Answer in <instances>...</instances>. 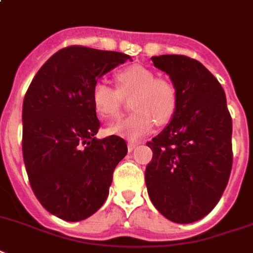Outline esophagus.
<instances>
[{"label": "esophagus", "instance_id": "esophagus-1", "mask_svg": "<svg viewBox=\"0 0 253 253\" xmlns=\"http://www.w3.org/2000/svg\"><path fill=\"white\" fill-rule=\"evenodd\" d=\"M137 143H134V142H128V150L129 151H133V150L135 149V147H137Z\"/></svg>", "mask_w": 253, "mask_h": 253}]
</instances>
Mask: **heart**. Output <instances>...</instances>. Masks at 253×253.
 <instances>
[{
	"instance_id": "b5f03b06",
	"label": "heart",
	"mask_w": 253,
	"mask_h": 253,
	"mask_svg": "<svg viewBox=\"0 0 253 253\" xmlns=\"http://www.w3.org/2000/svg\"><path fill=\"white\" fill-rule=\"evenodd\" d=\"M116 87L98 81L91 91V102L97 115L103 120L119 118L124 98L133 95V114L108 126V133L129 139H138L150 133L155 123L166 124L176 112L177 90L167 79L156 77L146 67L130 66L119 71Z\"/></svg>"
}]
</instances>
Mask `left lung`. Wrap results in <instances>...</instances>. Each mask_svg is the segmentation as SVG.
Returning a JSON list of instances; mask_svg holds the SVG:
<instances>
[{
  "label": "left lung",
  "mask_w": 253,
  "mask_h": 253,
  "mask_svg": "<svg viewBox=\"0 0 253 253\" xmlns=\"http://www.w3.org/2000/svg\"><path fill=\"white\" fill-rule=\"evenodd\" d=\"M177 90L172 120L147 142L145 179L152 204L168 220L191 224L213 210L233 164L226 95L203 64L185 55L152 56Z\"/></svg>",
  "instance_id": "1"
}]
</instances>
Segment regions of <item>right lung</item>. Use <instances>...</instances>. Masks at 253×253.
I'll use <instances>...</instances> for the list:
<instances>
[{
    "label": "right lung",
    "instance_id": "1",
    "mask_svg": "<svg viewBox=\"0 0 253 253\" xmlns=\"http://www.w3.org/2000/svg\"><path fill=\"white\" fill-rule=\"evenodd\" d=\"M126 54L85 46L60 49L33 77L23 102V158L33 193L64 221L85 220L108 197L112 173L128 152L118 135L97 139L94 85Z\"/></svg>",
    "mask_w": 253,
    "mask_h": 253
}]
</instances>
